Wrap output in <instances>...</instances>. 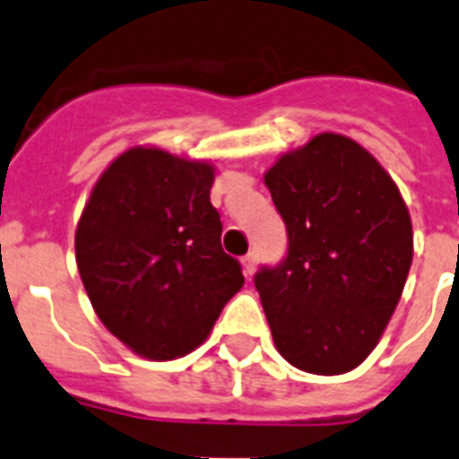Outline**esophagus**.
<instances>
[{"instance_id":"34e87169","label":"esophagus","mask_w":459,"mask_h":459,"mask_svg":"<svg viewBox=\"0 0 459 459\" xmlns=\"http://www.w3.org/2000/svg\"><path fill=\"white\" fill-rule=\"evenodd\" d=\"M256 268V252H249V255L242 256V271L245 275H252Z\"/></svg>"}]
</instances>
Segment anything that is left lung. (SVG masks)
Segmentation results:
<instances>
[{
  "mask_svg": "<svg viewBox=\"0 0 459 459\" xmlns=\"http://www.w3.org/2000/svg\"><path fill=\"white\" fill-rule=\"evenodd\" d=\"M266 181L288 256L255 275L275 349L294 368L342 375L377 346L412 264V223L394 178L353 139L318 134Z\"/></svg>",
  "mask_w": 459,
  "mask_h": 459,
  "instance_id": "1",
  "label": "left lung"
}]
</instances>
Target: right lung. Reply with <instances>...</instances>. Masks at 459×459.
Segmentation results:
<instances>
[{
    "instance_id": "add662e5",
    "label": "right lung",
    "mask_w": 459,
    "mask_h": 459,
    "mask_svg": "<svg viewBox=\"0 0 459 459\" xmlns=\"http://www.w3.org/2000/svg\"><path fill=\"white\" fill-rule=\"evenodd\" d=\"M214 167L129 148L96 181L74 256L100 323L134 353L171 360L200 346L242 288L210 203Z\"/></svg>"
}]
</instances>
